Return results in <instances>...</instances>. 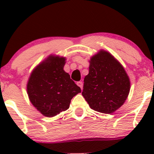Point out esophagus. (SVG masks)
I'll return each mask as SVG.
<instances>
[{"label":"esophagus","mask_w":154,"mask_h":154,"mask_svg":"<svg viewBox=\"0 0 154 154\" xmlns=\"http://www.w3.org/2000/svg\"><path fill=\"white\" fill-rule=\"evenodd\" d=\"M77 85L79 87H80V88H81V89L83 88V82H81V81L77 82Z\"/></svg>","instance_id":"obj_1"}]
</instances>
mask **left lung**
<instances>
[{
	"mask_svg": "<svg viewBox=\"0 0 154 154\" xmlns=\"http://www.w3.org/2000/svg\"><path fill=\"white\" fill-rule=\"evenodd\" d=\"M89 63L82 94L92 109L106 114L114 112L124 104L130 92L129 77L107 51H100Z\"/></svg>",
	"mask_w": 154,
	"mask_h": 154,
	"instance_id": "left-lung-1",
	"label": "left lung"
}]
</instances>
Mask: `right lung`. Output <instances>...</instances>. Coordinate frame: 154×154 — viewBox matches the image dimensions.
Instances as JSON below:
<instances>
[{
  "mask_svg": "<svg viewBox=\"0 0 154 154\" xmlns=\"http://www.w3.org/2000/svg\"><path fill=\"white\" fill-rule=\"evenodd\" d=\"M66 58L50 56L31 73L27 90L32 104L43 116L54 117L69 108L81 89L63 70Z\"/></svg>",
  "mask_w": 154,
  "mask_h": 154,
  "instance_id": "add662e5",
  "label": "right lung"
}]
</instances>
